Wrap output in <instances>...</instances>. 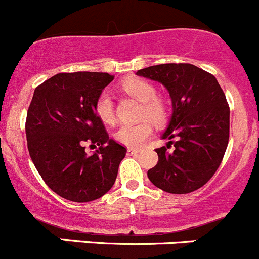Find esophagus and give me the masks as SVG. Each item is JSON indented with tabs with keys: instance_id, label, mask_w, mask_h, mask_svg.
Returning a JSON list of instances; mask_svg holds the SVG:
<instances>
[{
	"instance_id": "1",
	"label": "esophagus",
	"mask_w": 259,
	"mask_h": 259,
	"mask_svg": "<svg viewBox=\"0 0 259 259\" xmlns=\"http://www.w3.org/2000/svg\"><path fill=\"white\" fill-rule=\"evenodd\" d=\"M139 154V150H135V149H127V155H130V156H132V155H137Z\"/></svg>"
}]
</instances>
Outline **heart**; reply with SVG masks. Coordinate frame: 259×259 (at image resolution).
Listing matches in <instances>:
<instances>
[{"label":"heart","instance_id":"obj_1","mask_svg":"<svg viewBox=\"0 0 259 259\" xmlns=\"http://www.w3.org/2000/svg\"><path fill=\"white\" fill-rule=\"evenodd\" d=\"M125 94L141 102L140 117H146L155 124H162L169 114L168 105L162 98L156 95V89L150 81L140 77L125 78L120 83ZM95 113L104 123L114 122V103L108 91H103L95 102ZM147 119L135 124H122L114 132L115 141L128 147H140L152 134L151 123Z\"/></svg>","mask_w":259,"mask_h":259}]
</instances>
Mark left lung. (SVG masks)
Listing matches in <instances>:
<instances>
[{
    "label": "left lung",
    "mask_w": 259,
    "mask_h": 259,
    "mask_svg": "<svg viewBox=\"0 0 259 259\" xmlns=\"http://www.w3.org/2000/svg\"><path fill=\"white\" fill-rule=\"evenodd\" d=\"M137 75L161 82L173 103L162 139H177L169 141L175 150L156 149L159 161L147 177L168 193L197 191L212 178L228 147L230 109L223 89L212 73L191 63L150 66Z\"/></svg>",
    "instance_id": "1"
}]
</instances>
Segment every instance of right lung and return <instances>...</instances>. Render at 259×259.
I'll return each mask as SVG.
<instances>
[{
  "label": "right lung",
  "instance_id": "add662e5",
  "mask_svg": "<svg viewBox=\"0 0 259 259\" xmlns=\"http://www.w3.org/2000/svg\"><path fill=\"white\" fill-rule=\"evenodd\" d=\"M114 76L62 72L36 86L26 114L28 150L36 170L58 196L90 202L114 184L127 149L109 139L95 102ZM100 149L88 155L84 145Z\"/></svg>",
  "mask_w": 259,
  "mask_h": 259
}]
</instances>
